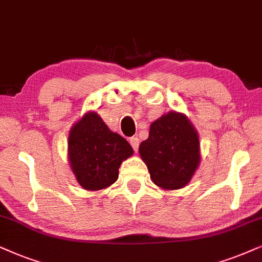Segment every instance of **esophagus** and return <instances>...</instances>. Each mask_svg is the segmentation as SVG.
<instances>
[{"label": "esophagus", "instance_id": "obj_1", "mask_svg": "<svg viewBox=\"0 0 262 262\" xmlns=\"http://www.w3.org/2000/svg\"><path fill=\"white\" fill-rule=\"evenodd\" d=\"M129 142H130V145H132V147H133V150L137 152L138 148H139V138H137V137L130 138V139H129Z\"/></svg>", "mask_w": 262, "mask_h": 262}]
</instances>
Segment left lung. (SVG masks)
I'll list each match as a JSON object with an SVG mask.
<instances>
[{"label":"left lung","instance_id":"left-lung-1","mask_svg":"<svg viewBox=\"0 0 262 262\" xmlns=\"http://www.w3.org/2000/svg\"><path fill=\"white\" fill-rule=\"evenodd\" d=\"M139 154L157 186L178 190L190 183L200 165L198 133L184 114L170 111L152 122Z\"/></svg>","mask_w":262,"mask_h":262}]
</instances>
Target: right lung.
Here are the masks:
<instances>
[{
  "label": "right lung",
  "instance_id": "1",
  "mask_svg": "<svg viewBox=\"0 0 262 262\" xmlns=\"http://www.w3.org/2000/svg\"><path fill=\"white\" fill-rule=\"evenodd\" d=\"M69 162L84 190L106 188L118 179L122 162L133 155L129 142L111 132L97 112H87L69 134Z\"/></svg>",
  "mask_w": 262,
  "mask_h": 262
}]
</instances>
